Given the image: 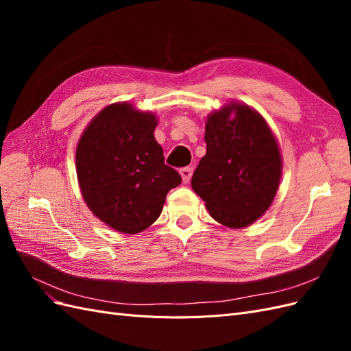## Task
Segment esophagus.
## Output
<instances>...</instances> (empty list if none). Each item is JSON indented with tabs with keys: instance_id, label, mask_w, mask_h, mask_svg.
<instances>
[{
	"instance_id": "obj_1",
	"label": "esophagus",
	"mask_w": 351,
	"mask_h": 351,
	"mask_svg": "<svg viewBox=\"0 0 351 351\" xmlns=\"http://www.w3.org/2000/svg\"><path fill=\"white\" fill-rule=\"evenodd\" d=\"M192 174H193L192 167H184L180 169V176H182V178H183V183H189L190 178H192Z\"/></svg>"
}]
</instances>
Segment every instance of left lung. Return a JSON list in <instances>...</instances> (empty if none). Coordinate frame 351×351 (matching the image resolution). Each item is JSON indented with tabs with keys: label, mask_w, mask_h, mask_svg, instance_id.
I'll use <instances>...</instances> for the list:
<instances>
[{
	"label": "left lung",
	"mask_w": 351,
	"mask_h": 351,
	"mask_svg": "<svg viewBox=\"0 0 351 351\" xmlns=\"http://www.w3.org/2000/svg\"><path fill=\"white\" fill-rule=\"evenodd\" d=\"M206 155L192 177L210 217L230 228L261 218L278 190L282 159L263 117L249 105L230 102L212 112L205 127Z\"/></svg>",
	"instance_id": "1"
}]
</instances>
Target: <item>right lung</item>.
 <instances>
[{
    "instance_id": "right-lung-1",
    "label": "right lung",
    "mask_w": 351,
    "mask_h": 351,
    "mask_svg": "<svg viewBox=\"0 0 351 351\" xmlns=\"http://www.w3.org/2000/svg\"><path fill=\"white\" fill-rule=\"evenodd\" d=\"M156 117L132 104L105 107L84 129L76 149L82 195L95 217L111 228L136 234L161 215L169 190L182 183L164 164L155 141Z\"/></svg>"
}]
</instances>
